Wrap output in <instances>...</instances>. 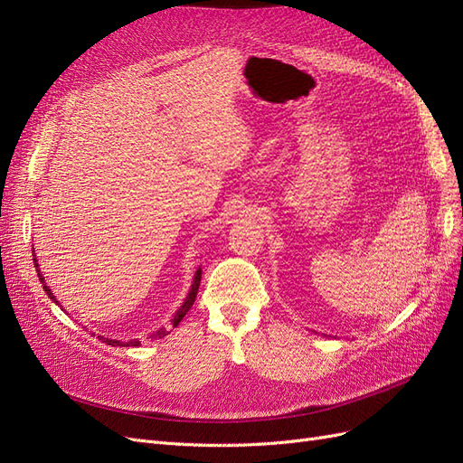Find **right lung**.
I'll list each match as a JSON object with an SVG mask.
<instances>
[{
  "mask_svg": "<svg viewBox=\"0 0 463 463\" xmlns=\"http://www.w3.org/2000/svg\"><path fill=\"white\" fill-rule=\"evenodd\" d=\"M34 259V266H36V272H38V279L42 282V286H44V291L48 293V298L53 301V303H58L55 301V296L52 293V289L46 286V282H44V278H42V272H40V269H38V260H36V255H33ZM201 274H203V270L199 269L197 272H194V278H193V284H191V289H189V296L185 298V301H184V305L179 307L177 309V313L174 315V318H172V326L175 328L179 322H181V318H184L185 315H187V311L191 309L193 307V303H194V298H197V293H199V286H201ZM60 305V303H58ZM170 334V328H158L156 332H152L150 334V338L152 340H160V338H164V335H167ZM98 340H102L104 344H108V345H123V347H137V345H141V342L138 340H129V342H119V340H109V338H104V335H98Z\"/></svg>",
  "mask_w": 463,
  "mask_h": 463,
  "instance_id": "right-lung-1",
  "label": "right lung"
}]
</instances>
